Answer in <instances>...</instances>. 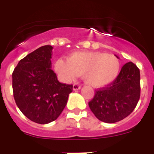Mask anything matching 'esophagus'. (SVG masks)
<instances>
[{
	"label": "esophagus",
	"mask_w": 154,
	"mask_h": 154,
	"mask_svg": "<svg viewBox=\"0 0 154 154\" xmlns=\"http://www.w3.org/2000/svg\"><path fill=\"white\" fill-rule=\"evenodd\" d=\"M81 88H82V86H81V85H78V84H74V85H73V86H72V89H73V90H74V91L79 90Z\"/></svg>",
	"instance_id": "34e87169"
}]
</instances>
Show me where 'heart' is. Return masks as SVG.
<instances>
[{
    "label": "heart",
    "instance_id": "1",
    "mask_svg": "<svg viewBox=\"0 0 154 154\" xmlns=\"http://www.w3.org/2000/svg\"><path fill=\"white\" fill-rule=\"evenodd\" d=\"M121 62L113 54L97 52H77L70 54L67 60H56L54 69L64 82H70L83 75L87 84L101 88L112 83L119 74Z\"/></svg>",
    "mask_w": 154,
    "mask_h": 154
}]
</instances>
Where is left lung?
<instances>
[{"label": "left lung", "mask_w": 154, "mask_h": 154, "mask_svg": "<svg viewBox=\"0 0 154 154\" xmlns=\"http://www.w3.org/2000/svg\"><path fill=\"white\" fill-rule=\"evenodd\" d=\"M140 93V70L133 62H128L122 66L114 82L97 90L89 106L98 120L115 123L134 111Z\"/></svg>", "instance_id": "8db88e82"}]
</instances>
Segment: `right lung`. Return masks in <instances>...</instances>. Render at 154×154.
<instances>
[{
    "label": "right lung",
    "instance_id": "obj_1",
    "mask_svg": "<svg viewBox=\"0 0 154 154\" xmlns=\"http://www.w3.org/2000/svg\"><path fill=\"white\" fill-rule=\"evenodd\" d=\"M53 49L40 47L21 59L13 72L16 104L25 117L38 124L55 121L72 92V85L58 82L52 70Z\"/></svg>",
    "mask_w": 154,
    "mask_h": 154
}]
</instances>
